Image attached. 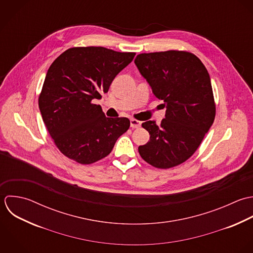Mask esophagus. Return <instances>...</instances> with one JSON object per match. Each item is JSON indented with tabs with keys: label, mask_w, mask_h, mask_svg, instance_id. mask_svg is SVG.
<instances>
[{
	"label": "esophagus",
	"mask_w": 253,
	"mask_h": 253,
	"mask_svg": "<svg viewBox=\"0 0 253 253\" xmlns=\"http://www.w3.org/2000/svg\"><path fill=\"white\" fill-rule=\"evenodd\" d=\"M140 126H141V123L139 121H137L135 119L130 120V126L132 128H138V127H140Z\"/></svg>",
	"instance_id": "1"
}]
</instances>
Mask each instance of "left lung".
I'll use <instances>...</instances> for the list:
<instances>
[{
  "instance_id": "8db88e82",
  "label": "left lung",
  "mask_w": 253,
  "mask_h": 253,
  "mask_svg": "<svg viewBox=\"0 0 253 253\" xmlns=\"http://www.w3.org/2000/svg\"><path fill=\"white\" fill-rule=\"evenodd\" d=\"M134 63L167 109L160 125L153 121L142 124L150 140L139 146L138 152L155 168L178 166L194 154L215 119L209 74L202 62L186 51L142 53Z\"/></svg>"
}]
</instances>
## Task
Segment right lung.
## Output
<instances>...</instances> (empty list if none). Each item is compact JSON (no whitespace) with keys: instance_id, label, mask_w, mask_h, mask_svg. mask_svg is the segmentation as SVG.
<instances>
[{"instance_id":"right-lung-1","label":"right lung","mask_w":253,"mask_h":253,"mask_svg":"<svg viewBox=\"0 0 253 253\" xmlns=\"http://www.w3.org/2000/svg\"><path fill=\"white\" fill-rule=\"evenodd\" d=\"M134 56L104 47H74L53 62L38 104L55 145L66 157L93 164L107 157L129 128L127 118H107L92 100L108 92Z\"/></svg>"}]
</instances>
